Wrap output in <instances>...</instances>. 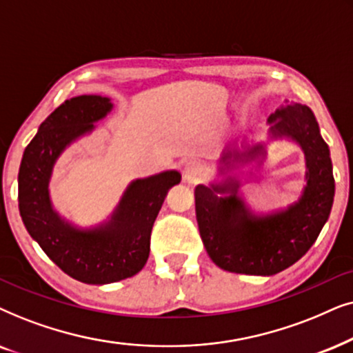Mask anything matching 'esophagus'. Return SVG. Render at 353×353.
Listing matches in <instances>:
<instances>
[{"label":"esophagus","mask_w":353,"mask_h":353,"mask_svg":"<svg viewBox=\"0 0 353 353\" xmlns=\"http://www.w3.org/2000/svg\"><path fill=\"white\" fill-rule=\"evenodd\" d=\"M205 174H206L205 164L201 161H196V159H192V161L185 164L182 177H184V181L189 182V184H196V182L203 179Z\"/></svg>","instance_id":"obj_1"}]
</instances>
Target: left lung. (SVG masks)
Here are the masks:
<instances>
[{
  "mask_svg": "<svg viewBox=\"0 0 353 353\" xmlns=\"http://www.w3.org/2000/svg\"><path fill=\"white\" fill-rule=\"evenodd\" d=\"M276 137L288 135L302 145L307 157L308 184L299 203L285 213L255 218L232 192L219 199V187L195 189V213L200 237L216 266L239 274L271 276L292 266L310 250L330 218L334 200V176L330 148L319 135L308 106L288 105L270 116ZM256 147L253 153H260Z\"/></svg>",
  "mask_w": 353,
  "mask_h": 353,
  "instance_id": "obj_1",
  "label": "left lung"
}]
</instances>
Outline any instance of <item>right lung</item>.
Here are the masks:
<instances>
[{"label":"right lung","mask_w":353,"mask_h":353,"mask_svg":"<svg viewBox=\"0 0 353 353\" xmlns=\"http://www.w3.org/2000/svg\"><path fill=\"white\" fill-rule=\"evenodd\" d=\"M111 106L100 95L65 100L41 122L19 169V211L27 231L65 274L85 284L116 283L142 270L164 196L181 182L176 171L135 181L111 223L95 231H77L54 213L48 179L56 158L75 137L92 130V122L106 116Z\"/></svg>","instance_id":"add662e5"}]
</instances>
